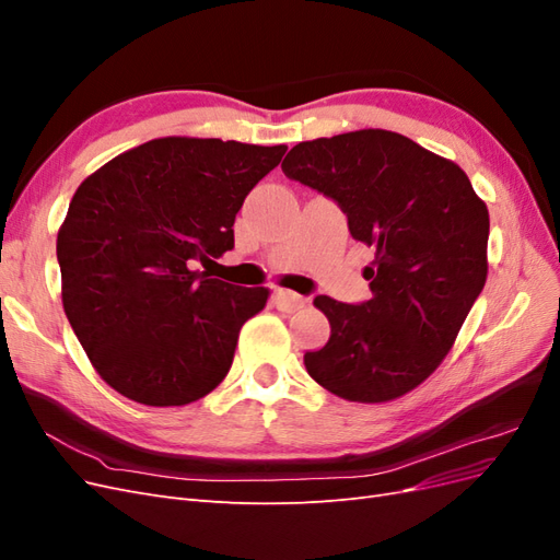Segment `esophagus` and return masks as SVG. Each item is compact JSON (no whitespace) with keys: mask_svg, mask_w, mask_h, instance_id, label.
<instances>
[{"mask_svg":"<svg viewBox=\"0 0 560 560\" xmlns=\"http://www.w3.org/2000/svg\"><path fill=\"white\" fill-rule=\"evenodd\" d=\"M303 303H306V299L299 296L296 292H290V290L273 292V306L282 313H296L299 308H303Z\"/></svg>","mask_w":560,"mask_h":560,"instance_id":"34e87169","label":"esophagus"}]
</instances>
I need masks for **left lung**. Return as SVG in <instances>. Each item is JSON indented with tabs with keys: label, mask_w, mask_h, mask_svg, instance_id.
<instances>
[{
	"label": "left lung",
	"mask_w": 560,
	"mask_h": 560,
	"mask_svg": "<svg viewBox=\"0 0 560 560\" xmlns=\"http://www.w3.org/2000/svg\"><path fill=\"white\" fill-rule=\"evenodd\" d=\"M282 173L325 194L376 249L371 299L315 296L331 336L303 354L313 381L362 404L397 399L448 354L486 276L488 210L453 161L389 130L299 142Z\"/></svg>",
	"instance_id": "obj_1"
}]
</instances>
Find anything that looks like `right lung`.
I'll list each match as a JSON object with an SVG mask.
<instances>
[{
	"label": "right lung",
	"mask_w": 560,
	"mask_h": 560,
	"mask_svg": "<svg viewBox=\"0 0 560 560\" xmlns=\"http://www.w3.org/2000/svg\"><path fill=\"white\" fill-rule=\"evenodd\" d=\"M284 151L161 138L81 182L58 231L62 306L116 393L184 406L224 381L268 290H243L194 264L233 249L235 214Z\"/></svg>",
	"instance_id": "obj_1"
}]
</instances>
